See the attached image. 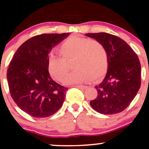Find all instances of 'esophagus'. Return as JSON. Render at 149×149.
<instances>
[{
  "instance_id": "obj_1",
  "label": "esophagus",
  "mask_w": 149,
  "mask_h": 149,
  "mask_svg": "<svg viewBox=\"0 0 149 149\" xmlns=\"http://www.w3.org/2000/svg\"><path fill=\"white\" fill-rule=\"evenodd\" d=\"M74 87L80 88V89H86L88 88V86H86V85H75Z\"/></svg>"
}]
</instances>
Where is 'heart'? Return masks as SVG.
<instances>
[{
  "label": "heart",
  "mask_w": 149,
  "mask_h": 149,
  "mask_svg": "<svg viewBox=\"0 0 149 149\" xmlns=\"http://www.w3.org/2000/svg\"><path fill=\"white\" fill-rule=\"evenodd\" d=\"M62 56L51 52L47 65L49 73L59 81H63L69 70L68 61L76 59L77 69L65 78L66 84H74L92 78L98 80L104 76L108 68V53L98 40L85 37L73 36L61 44Z\"/></svg>",
  "instance_id": "heart-1"
}]
</instances>
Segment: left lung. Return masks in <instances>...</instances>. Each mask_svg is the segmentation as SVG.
Wrapping results in <instances>:
<instances>
[{
	"label": "left lung",
	"mask_w": 149,
	"mask_h": 149,
	"mask_svg": "<svg viewBox=\"0 0 149 149\" xmlns=\"http://www.w3.org/2000/svg\"><path fill=\"white\" fill-rule=\"evenodd\" d=\"M105 47L108 71L103 81L95 86L97 97L90 104L102 114L122 112L130 104L141 86V64L138 56L125 41L107 33H86Z\"/></svg>",
	"instance_id": "left-lung-1"
}]
</instances>
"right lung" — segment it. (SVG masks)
Listing matches in <instances>:
<instances>
[{
    "label": "right lung",
    "mask_w": 149,
    "mask_h": 149,
    "mask_svg": "<svg viewBox=\"0 0 149 149\" xmlns=\"http://www.w3.org/2000/svg\"><path fill=\"white\" fill-rule=\"evenodd\" d=\"M69 33L31 38L15 53L7 71L10 93L23 111L34 118L53 115L61 107L67 88L54 81L48 71L49 52Z\"/></svg>",
    "instance_id": "obj_1"
}]
</instances>
